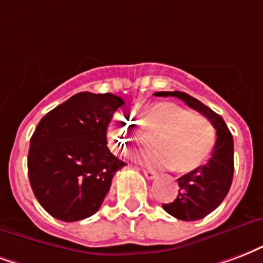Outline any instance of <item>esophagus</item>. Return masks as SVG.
Segmentation results:
<instances>
[{
	"instance_id": "34e87169",
	"label": "esophagus",
	"mask_w": 263,
	"mask_h": 263,
	"mask_svg": "<svg viewBox=\"0 0 263 263\" xmlns=\"http://www.w3.org/2000/svg\"><path fill=\"white\" fill-rule=\"evenodd\" d=\"M143 171V174H145V177H146L147 180H155L157 177V174L155 173V171H152V170H142Z\"/></svg>"
}]
</instances>
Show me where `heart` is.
I'll use <instances>...</instances> for the list:
<instances>
[{
	"instance_id": "heart-1",
	"label": "heart",
	"mask_w": 263,
	"mask_h": 263,
	"mask_svg": "<svg viewBox=\"0 0 263 263\" xmlns=\"http://www.w3.org/2000/svg\"><path fill=\"white\" fill-rule=\"evenodd\" d=\"M137 122L146 135H155V151L141 156L147 166L185 174L205 166L215 152L217 132L211 120L176 103L152 104L141 112ZM107 138L121 153H129L135 145L146 141L129 118L121 114H116L108 122Z\"/></svg>"
}]
</instances>
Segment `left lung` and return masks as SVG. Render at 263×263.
<instances>
[{"mask_svg": "<svg viewBox=\"0 0 263 263\" xmlns=\"http://www.w3.org/2000/svg\"><path fill=\"white\" fill-rule=\"evenodd\" d=\"M159 97H178L186 106L209 118L217 132L213 155L201 168L178 178V194L174 201L163 203V209L176 219L194 221L203 219L220 205L234 174V143L229 128L219 114L184 92H157Z\"/></svg>", "mask_w": 263, "mask_h": 263, "instance_id": "8db88e82", "label": "left lung"}]
</instances>
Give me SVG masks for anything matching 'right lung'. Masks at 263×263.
<instances>
[{
  "instance_id": "obj_1",
  "label": "right lung",
  "mask_w": 263,
  "mask_h": 263,
  "mask_svg": "<svg viewBox=\"0 0 263 263\" xmlns=\"http://www.w3.org/2000/svg\"><path fill=\"white\" fill-rule=\"evenodd\" d=\"M125 102L112 93L81 92L43 117L30 138L28 174L33 194L52 217L95 215L125 163L107 147V126Z\"/></svg>"
}]
</instances>
